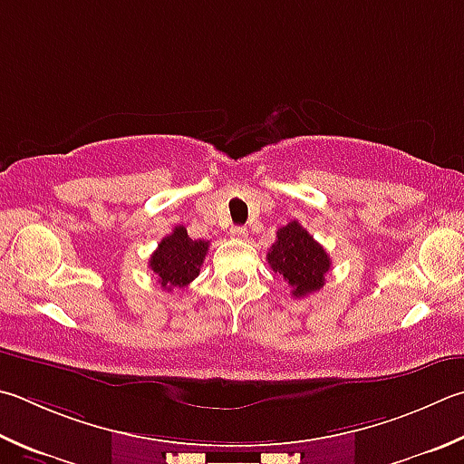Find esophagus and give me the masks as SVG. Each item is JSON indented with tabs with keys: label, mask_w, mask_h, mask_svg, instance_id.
I'll use <instances>...</instances> for the list:
<instances>
[{
	"label": "esophagus",
	"mask_w": 464,
	"mask_h": 464,
	"mask_svg": "<svg viewBox=\"0 0 464 464\" xmlns=\"http://www.w3.org/2000/svg\"><path fill=\"white\" fill-rule=\"evenodd\" d=\"M231 237L233 239H246L247 237V229L246 227H231Z\"/></svg>",
	"instance_id": "obj_1"
}]
</instances>
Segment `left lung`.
I'll return each mask as SVG.
<instances>
[{
  "label": "left lung",
  "mask_w": 464,
  "mask_h": 464,
  "mask_svg": "<svg viewBox=\"0 0 464 464\" xmlns=\"http://www.w3.org/2000/svg\"><path fill=\"white\" fill-rule=\"evenodd\" d=\"M267 264L292 288V296L304 298L324 285L331 257L298 221L284 225L267 251Z\"/></svg>",
  "instance_id": "left-lung-1"
}]
</instances>
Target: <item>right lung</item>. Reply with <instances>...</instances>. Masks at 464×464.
<instances>
[{
  "label": "right lung",
  "mask_w": 464,
  "mask_h": 464,
  "mask_svg": "<svg viewBox=\"0 0 464 464\" xmlns=\"http://www.w3.org/2000/svg\"><path fill=\"white\" fill-rule=\"evenodd\" d=\"M208 241L190 239L187 227H174V231L160 241L158 249L150 257V269L156 274L158 284L164 290L184 288L200 274Z\"/></svg>",
  "instance_id": "obj_1"
}]
</instances>
